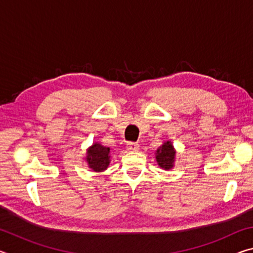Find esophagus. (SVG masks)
Returning <instances> with one entry per match:
<instances>
[{
	"label": "esophagus",
	"mask_w": 253,
	"mask_h": 253,
	"mask_svg": "<svg viewBox=\"0 0 253 253\" xmlns=\"http://www.w3.org/2000/svg\"><path fill=\"white\" fill-rule=\"evenodd\" d=\"M126 147L129 152H137L139 149V145L137 143H134V142H128Z\"/></svg>",
	"instance_id": "esophagus-1"
}]
</instances>
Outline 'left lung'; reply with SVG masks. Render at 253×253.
I'll list each match as a JSON object with an SVG mask.
<instances>
[{
	"mask_svg": "<svg viewBox=\"0 0 253 253\" xmlns=\"http://www.w3.org/2000/svg\"><path fill=\"white\" fill-rule=\"evenodd\" d=\"M174 156L175 151L173 148V145L169 142H166L163 146L157 149L156 161L162 169H169L170 168H173Z\"/></svg>",
	"mask_w": 253,
	"mask_h": 253,
	"instance_id": "8db88e82",
	"label": "left lung"
}]
</instances>
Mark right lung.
I'll return each mask as SVG.
<instances>
[{
    "label": "right lung",
    "instance_id": "add662e5",
    "mask_svg": "<svg viewBox=\"0 0 253 253\" xmlns=\"http://www.w3.org/2000/svg\"><path fill=\"white\" fill-rule=\"evenodd\" d=\"M109 151L108 147L101 146L100 144L92 145L88 151L87 162L89 168L92 169L95 172H101L105 170L109 165Z\"/></svg>",
    "mask_w": 253,
    "mask_h": 253
}]
</instances>
